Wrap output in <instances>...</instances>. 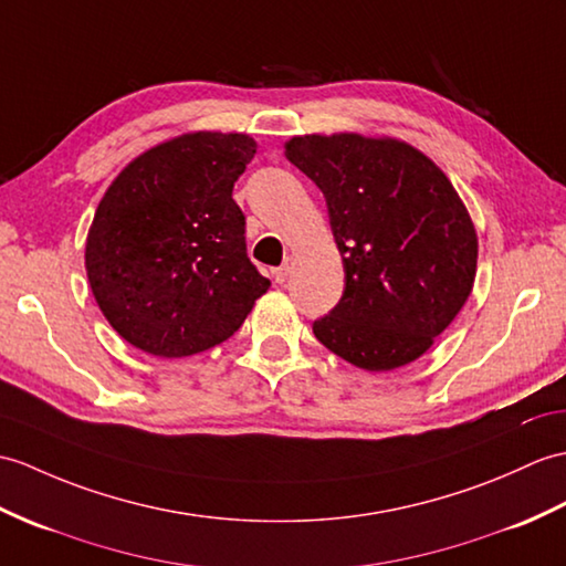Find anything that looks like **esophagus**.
<instances>
[{
  "label": "esophagus",
  "instance_id": "obj_1",
  "mask_svg": "<svg viewBox=\"0 0 566 566\" xmlns=\"http://www.w3.org/2000/svg\"><path fill=\"white\" fill-rule=\"evenodd\" d=\"M289 274H292V258H286L284 265L274 270V280H277L280 284H284L289 280Z\"/></svg>",
  "mask_w": 566,
  "mask_h": 566
}]
</instances>
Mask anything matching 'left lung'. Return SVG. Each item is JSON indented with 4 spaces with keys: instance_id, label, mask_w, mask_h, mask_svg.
I'll use <instances>...</instances> for the list:
<instances>
[{
    "instance_id": "obj_1",
    "label": "left lung",
    "mask_w": 566,
    "mask_h": 566,
    "mask_svg": "<svg viewBox=\"0 0 566 566\" xmlns=\"http://www.w3.org/2000/svg\"><path fill=\"white\" fill-rule=\"evenodd\" d=\"M286 159L321 188L345 265L339 304L313 335L366 371L422 357L472 292L478 233L451 180L407 142L304 135Z\"/></svg>"
}]
</instances>
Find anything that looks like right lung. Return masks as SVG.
<instances>
[{"mask_svg": "<svg viewBox=\"0 0 566 566\" xmlns=\"http://www.w3.org/2000/svg\"><path fill=\"white\" fill-rule=\"evenodd\" d=\"M258 144L190 133L129 161L105 190L86 239L91 292L115 333L154 357L221 345L268 292L245 253L233 182Z\"/></svg>", "mask_w": 566, "mask_h": 566, "instance_id": "obj_1", "label": "right lung"}]
</instances>
